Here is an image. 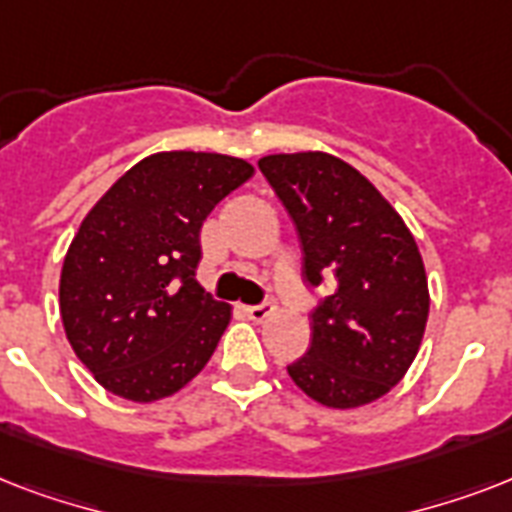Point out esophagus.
Segmentation results:
<instances>
[{
    "label": "esophagus",
    "instance_id": "34e87169",
    "mask_svg": "<svg viewBox=\"0 0 512 512\" xmlns=\"http://www.w3.org/2000/svg\"><path fill=\"white\" fill-rule=\"evenodd\" d=\"M244 313H247V316H249V319H252V321H265V319H268V316H271V313H273V305H271V303L247 305V308H244Z\"/></svg>",
    "mask_w": 512,
    "mask_h": 512
}]
</instances>
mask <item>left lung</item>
Wrapping results in <instances>:
<instances>
[{
	"label": "left lung",
	"instance_id": "obj_1",
	"mask_svg": "<svg viewBox=\"0 0 512 512\" xmlns=\"http://www.w3.org/2000/svg\"><path fill=\"white\" fill-rule=\"evenodd\" d=\"M257 164L295 220L308 281L337 276L289 377L329 409L372 404L404 380L422 345L430 292L420 247L396 207L337 156L297 151Z\"/></svg>",
	"mask_w": 512,
	"mask_h": 512
}]
</instances>
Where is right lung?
<instances>
[{"label": "right lung", "mask_w": 512, "mask_h": 512, "mask_svg": "<svg viewBox=\"0 0 512 512\" xmlns=\"http://www.w3.org/2000/svg\"><path fill=\"white\" fill-rule=\"evenodd\" d=\"M255 175L209 151L146 156L84 215L60 271V319L108 393L154 404L207 366L231 321L196 281L201 225Z\"/></svg>", "instance_id": "obj_1"}]
</instances>
